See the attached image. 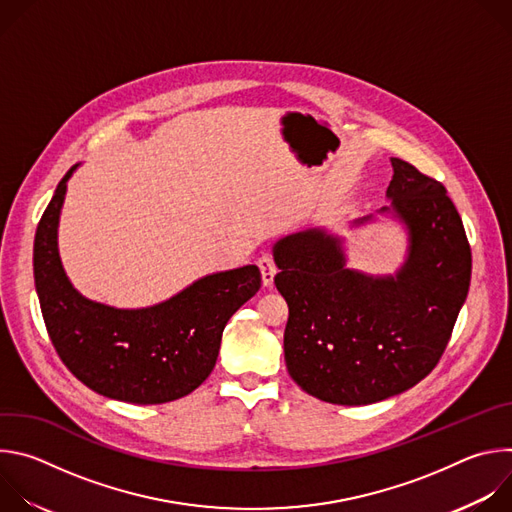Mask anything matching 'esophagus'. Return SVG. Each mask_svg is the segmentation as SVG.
<instances>
[{
    "label": "esophagus",
    "instance_id": "1",
    "mask_svg": "<svg viewBox=\"0 0 512 512\" xmlns=\"http://www.w3.org/2000/svg\"><path fill=\"white\" fill-rule=\"evenodd\" d=\"M259 269H261V279H263V285L265 287H271V283H273V277H275V273H277V265H275V261H273V257L271 255H261L259 257Z\"/></svg>",
    "mask_w": 512,
    "mask_h": 512
}]
</instances>
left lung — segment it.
I'll return each mask as SVG.
<instances>
[{
	"mask_svg": "<svg viewBox=\"0 0 512 512\" xmlns=\"http://www.w3.org/2000/svg\"><path fill=\"white\" fill-rule=\"evenodd\" d=\"M391 166V206L379 212L407 231V255L393 275L348 269L344 241L322 227L273 245L275 285L289 308V377L326 403L371 405L425 379L468 296L472 253L444 184L399 158ZM369 221L373 214L352 225Z\"/></svg>",
	"mask_w": 512,
	"mask_h": 512,
	"instance_id": "1",
	"label": "left lung"
}]
</instances>
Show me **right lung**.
<instances>
[{"instance_id": "obj_1", "label": "right lung", "mask_w": 512, "mask_h": 512, "mask_svg": "<svg viewBox=\"0 0 512 512\" xmlns=\"http://www.w3.org/2000/svg\"><path fill=\"white\" fill-rule=\"evenodd\" d=\"M72 166L56 186L34 239V281L48 336L66 369L95 393L135 403L176 401L212 373L229 318L261 287L257 265L196 279L170 300L137 310L93 302L58 255V221Z\"/></svg>"}]
</instances>
